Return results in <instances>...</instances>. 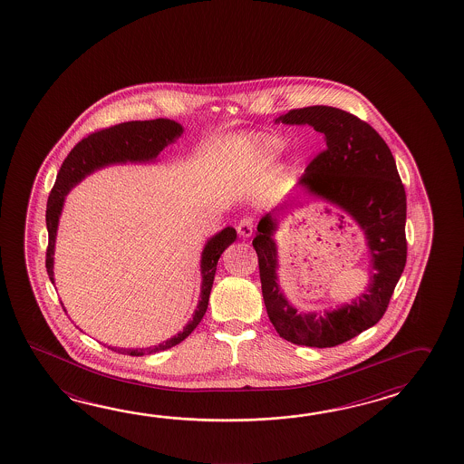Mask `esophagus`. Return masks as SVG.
I'll list each match as a JSON object with an SVG mask.
<instances>
[{
    "mask_svg": "<svg viewBox=\"0 0 464 464\" xmlns=\"http://www.w3.org/2000/svg\"><path fill=\"white\" fill-rule=\"evenodd\" d=\"M255 228V220L252 218H244L240 222H238V226H237V232H238V236L240 237H250L254 234Z\"/></svg>",
    "mask_w": 464,
    "mask_h": 464,
    "instance_id": "obj_1",
    "label": "esophagus"
}]
</instances>
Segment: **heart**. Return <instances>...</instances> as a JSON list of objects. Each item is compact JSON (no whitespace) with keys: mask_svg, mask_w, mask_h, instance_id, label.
I'll return each mask as SVG.
<instances>
[{"mask_svg":"<svg viewBox=\"0 0 464 464\" xmlns=\"http://www.w3.org/2000/svg\"><path fill=\"white\" fill-rule=\"evenodd\" d=\"M262 146H264L266 151H270V153H276V151H278V150L282 148V143H280L278 140H273V138H266V140H264V143H262Z\"/></svg>","mask_w":464,"mask_h":464,"instance_id":"b5f03b06","label":"heart"}]
</instances>
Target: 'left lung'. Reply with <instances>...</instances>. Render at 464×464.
<instances>
[{"label":"left lung","instance_id":"8db88e82","mask_svg":"<svg viewBox=\"0 0 464 464\" xmlns=\"http://www.w3.org/2000/svg\"><path fill=\"white\" fill-rule=\"evenodd\" d=\"M276 121L309 125L324 135L326 150L308 164L300 186L354 218L371 250L372 276L363 295L324 314L298 313L276 283L278 260L272 238L276 222L270 214L258 222L252 246L258 255L265 308L276 333L293 344L334 347L377 324L389 308L407 264V194L391 148L353 113L314 105L290 110Z\"/></svg>","mask_w":464,"mask_h":464}]
</instances>
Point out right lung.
<instances>
[{"instance_id":"add662e5","label":"right lung","mask_w":464,"mask_h":464,"mask_svg":"<svg viewBox=\"0 0 464 464\" xmlns=\"http://www.w3.org/2000/svg\"><path fill=\"white\" fill-rule=\"evenodd\" d=\"M182 127L173 120L156 119L146 121H125L113 127L103 128L93 131L89 137L81 140L73 146L67 155L64 163L59 169L54 188L49 194L46 209L47 234L49 244L46 250L47 275L54 283V244L57 234V222L61 210L64 206L65 194L72 189L79 181H82L87 174L95 169L113 163H137V161H153L156 156L163 151L164 146L173 143L174 140L181 137ZM237 238L236 228L226 227L218 236L212 237L202 250L200 258V273H202V286H200V300L198 309L194 311L192 319L188 326L182 329L178 336L164 341L163 344L146 349H115L120 354L145 355L166 351L173 345L179 344L198 327L206 309L209 304V295L214 283V275L218 270L220 255Z\"/></svg>"}]
</instances>
